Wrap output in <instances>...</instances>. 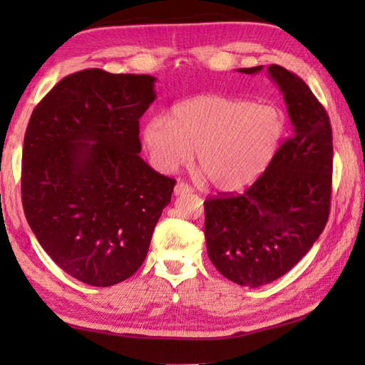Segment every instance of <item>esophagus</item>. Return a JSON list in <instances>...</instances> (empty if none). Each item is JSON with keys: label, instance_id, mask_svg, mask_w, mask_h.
Wrapping results in <instances>:
<instances>
[{"label": "esophagus", "instance_id": "1", "mask_svg": "<svg viewBox=\"0 0 365 365\" xmlns=\"http://www.w3.org/2000/svg\"><path fill=\"white\" fill-rule=\"evenodd\" d=\"M187 192H191V187H188L187 183H183V182H178V183L175 185V188H174V195H175V196L187 195Z\"/></svg>", "mask_w": 365, "mask_h": 365}]
</instances>
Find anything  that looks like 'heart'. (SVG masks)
Returning a JSON list of instances; mask_svg holds the SVG:
<instances>
[{"instance_id": "b5f03b06", "label": "heart", "mask_w": 365, "mask_h": 365, "mask_svg": "<svg viewBox=\"0 0 365 365\" xmlns=\"http://www.w3.org/2000/svg\"><path fill=\"white\" fill-rule=\"evenodd\" d=\"M287 131L281 108L252 100L197 96L177 103L169 119L155 115L143 127L153 166L173 173L196 150L202 174L215 187L238 191L259 180L276 158Z\"/></svg>"}]
</instances>
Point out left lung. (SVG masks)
I'll use <instances>...</instances> for the list:
<instances>
[{
    "label": "left lung",
    "instance_id": "obj_1",
    "mask_svg": "<svg viewBox=\"0 0 365 365\" xmlns=\"http://www.w3.org/2000/svg\"><path fill=\"white\" fill-rule=\"evenodd\" d=\"M267 71L284 96L292 136L243 195L204 202L208 259L229 281L251 289L276 281L304 257L327 226L331 205L328 113L299 76L276 64Z\"/></svg>",
    "mask_w": 365,
    "mask_h": 365
}]
</instances>
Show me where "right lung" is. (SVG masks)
I'll use <instances>...</instances> for the list:
<instances>
[{
  "instance_id": "right-lung-1",
  "label": "right lung",
  "mask_w": 365,
  "mask_h": 365,
  "mask_svg": "<svg viewBox=\"0 0 365 365\" xmlns=\"http://www.w3.org/2000/svg\"><path fill=\"white\" fill-rule=\"evenodd\" d=\"M155 76L86 68L38 103L21 157V200L37 242L78 281L110 287L135 274L175 180L139 157V119Z\"/></svg>"
}]
</instances>
